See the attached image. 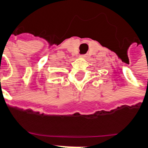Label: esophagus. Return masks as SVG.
Listing matches in <instances>:
<instances>
[{
    "mask_svg": "<svg viewBox=\"0 0 148 148\" xmlns=\"http://www.w3.org/2000/svg\"><path fill=\"white\" fill-rule=\"evenodd\" d=\"M80 57H82V58H86V55H82Z\"/></svg>",
    "mask_w": 148,
    "mask_h": 148,
    "instance_id": "34e87169",
    "label": "esophagus"
}]
</instances>
